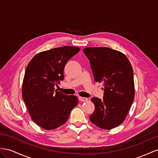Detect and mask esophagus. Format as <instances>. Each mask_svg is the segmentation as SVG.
<instances>
[{"label": "esophagus", "instance_id": "obj_1", "mask_svg": "<svg viewBox=\"0 0 158 158\" xmlns=\"http://www.w3.org/2000/svg\"><path fill=\"white\" fill-rule=\"evenodd\" d=\"M78 100H79L80 102H86V101H88V98H85V97H78Z\"/></svg>", "mask_w": 158, "mask_h": 158}]
</instances>
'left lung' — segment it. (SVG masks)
<instances>
[{"label":"left lung","instance_id":"8db88e82","mask_svg":"<svg viewBox=\"0 0 158 158\" xmlns=\"http://www.w3.org/2000/svg\"><path fill=\"white\" fill-rule=\"evenodd\" d=\"M95 82H102L104 97L91 98L95 109L90 116L94 125L111 129L125 121L135 97L133 68L123 53L105 47L86 48Z\"/></svg>","mask_w":158,"mask_h":158}]
</instances>
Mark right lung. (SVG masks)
I'll list each match as a JSON object with an SVG mask.
<instances>
[{"mask_svg":"<svg viewBox=\"0 0 158 158\" xmlns=\"http://www.w3.org/2000/svg\"><path fill=\"white\" fill-rule=\"evenodd\" d=\"M80 48L64 46L37 53L29 61L23 82L22 97L32 120L46 130L64 124L78 99L55 90L64 80L68 61Z\"/></svg>","mask_w":158,"mask_h":158,"instance_id":"right-lung-1","label":"right lung"}]
</instances>
